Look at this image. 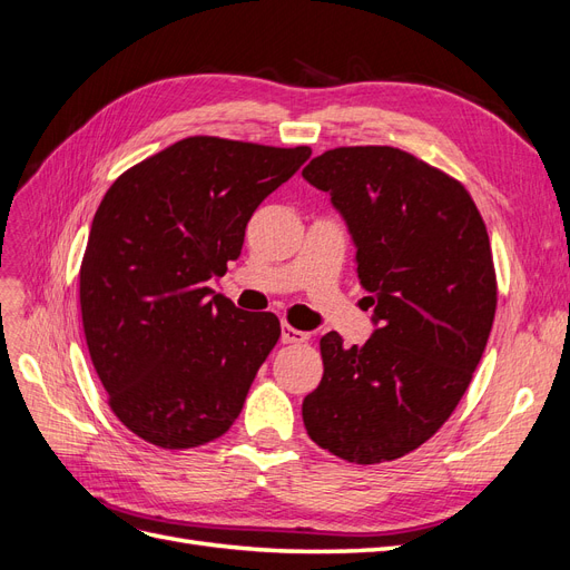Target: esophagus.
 Masks as SVG:
<instances>
[{"label":"esophagus","mask_w":570,"mask_h":570,"mask_svg":"<svg viewBox=\"0 0 570 570\" xmlns=\"http://www.w3.org/2000/svg\"><path fill=\"white\" fill-rule=\"evenodd\" d=\"M306 340H308L306 332H302V330H297V327H292V325H287V323L281 325V342H283V344H304Z\"/></svg>","instance_id":"34e87169"}]
</instances>
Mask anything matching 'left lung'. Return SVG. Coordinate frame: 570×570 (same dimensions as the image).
<instances>
[{"label": "left lung", "instance_id": "8db88e82", "mask_svg": "<svg viewBox=\"0 0 570 570\" xmlns=\"http://www.w3.org/2000/svg\"><path fill=\"white\" fill-rule=\"evenodd\" d=\"M302 176L346 222L377 325L363 346L321 340L304 426L342 460H399L453 415L483 356L498 306L485 224L458 179L401 148H332Z\"/></svg>", "mask_w": 570, "mask_h": 570}]
</instances>
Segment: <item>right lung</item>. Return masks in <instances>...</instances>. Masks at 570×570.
I'll list each match as a JSON object with an SVG mask.
<instances>
[{"label":"right lung","mask_w":570,"mask_h":570,"mask_svg":"<svg viewBox=\"0 0 570 570\" xmlns=\"http://www.w3.org/2000/svg\"><path fill=\"white\" fill-rule=\"evenodd\" d=\"M308 158V146L188 136L104 195L80 266L82 325L108 405L139 439L198 448L238 420L281 321L207 281L240 257L254 209Z\"/></svg>","instance_id":"right-lung-1"}]
</instances>
